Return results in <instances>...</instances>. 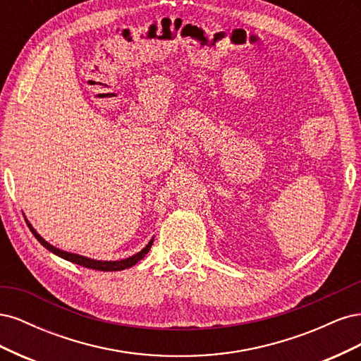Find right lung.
<instances>
[{"mask_svg": "<svg viewBox=\"0 0 361 361\" xmlns=\"http://www.w3.org/2000/svg\"><path fill=\"white\" fill-rule=\"evenodd\" d=\"M27 224H28V227H30L31 233L36 236L37 241H39L43 247H45L47 250L52 251L54 255H57V256H60V257H63V259H66V260L72 262V264L81 265V267H84V268L96 269V271H122V269L134 267V265L137 264V262H140L141 259H143V257L149 253V250H150L152 244H154V238H152L150 241H149V244H147L143 250L138 251L137 255L130 256V257H128V259H122V260H94V259L85 257V256H80V255H75V253H68V251H63V250H60V248H57V247L51 245L49 243H47L45 239H43V238L35 231V228H32V226H31L28 221H27Z\"/></svg>", "mask_w": 361, "mask_h": 361, "instance_id": "right-lung-1", "label": "right lung"}]
</instances>
